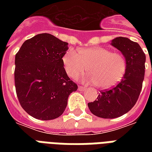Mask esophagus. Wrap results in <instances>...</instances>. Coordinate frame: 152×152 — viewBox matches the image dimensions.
<instances>
[{
    "instance_id": "34e87169",
    "label": "esophagus",
    "mask_w": 152,
    "mask_h": 152,
    "mask_svg": "<svg viewBox=\"0 0 152 152\" xmlns=\"http://www.w3.org/2000/svg\"><path fill=\"white\" fill-rule=\"evenodd\" d=\"M79 90L84 91V90H86V88L85 87H83V86H79Z\"/></svg>"
}]
</instances>
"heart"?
Masks as SVG:
<instances>
[{
    "label": "heart",
    "instance_id": "1",
    "mask_svg": "<svg viewBox=\"0 0 152 152\" xmlns=\"http://www.w3.org/2000/svg\"><path fill=\"white\" fill-rule=\"evenodd\" d=\"M62 62L67 74L73 79L83 75L88 69V82L102 89L117 85L127 69V61L122 53L99 46L79 51L69 48L63 55Z\"/></svg>",
    "mask_w": 152,
    "mask_h": 152
}]
</instances>
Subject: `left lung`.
<instances>
[{"instance_id":"obj_1","label":"left lung","mask_w":152,"mask_h":152,"mask_svg":"<svg viewBox=\"0 0 152 152\" xmlns=\"http://www.w3.org/2000/svg\"><path fill=\"white\" fill-rule=\"evenodd\" d=\"M112 45L122 53L127 69L121 82L110 89L100 91L97 100L88 102L94 115L102 118H116L128 113L134 106L141 91L145 72L146 56L136 42L118 37Z\"/></svg>"}]
</instances>
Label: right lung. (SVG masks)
<instances>
[{
	"label": "right lung",
	"instance_id": "obj_1",
	"mask_svg": "<svg viewBox=\"0 0 152 152\" xmlns=\"http://www.w3.org/2000/svg\"><path fill=\"white\" fill-rule=\"evenodd\" d=\"M68 43L47 33L23 43L15 57V86L22 108L39 120H53L64 113L69 95L77 84L67 75L62 57Z\"/></svg>",
	"mask_w": 152,
	"mask_h": 152
}]
</instances>
